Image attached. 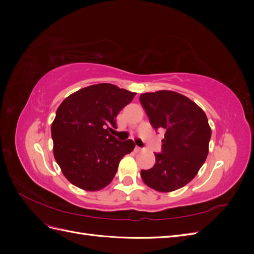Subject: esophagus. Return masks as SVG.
Segmentation results:
<instances>
[{"label": "esophagus", "mask_w": 254, "mask_h": 254, "mask_svg": "<svg viewBox=\"0 0 254 254\" xmlns=\"http://www.w3.org/2000/svg\"><path fill=\"white\" fill-rule=\"evenodd\" d=\"M135 151L136 152H140V151H142V148L139 147V146H135Z\"/></svg>", "instance_id": "obj_1"}]
</instances>
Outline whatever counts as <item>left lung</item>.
<instances>
[{
	"instance_id": "left-lung-1",
	"label": "left lung",
	"mask_w": 254,
	"mask_h": 254,
	"mask_svg": "<svg viewBox=\"0 0 254 254\" xmlns=\"http://www.w3.org/2000/svg\"><path fill=\"white\" fill-rule=\"evenodd\" d=\"M140 103L156 130L165 132L156 163L141 171L146 186L161 193L179 190L193 180L209 153L212 130L204 111L187 96L161 90L140 95Z\"/></svg>"
}]
</instances>
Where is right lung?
Wrapping results in <instances>:
<instances>
[{
	"mask_svg": "<svg viewBox=\"0 0 254 254\" xmlns=\"http://www.w3.org/2000/svg\"><path fill=\"white\" fill-rule=\"evenodd\" d=\"M136 93L111 83L82 88L60 104L52 123L53 152L65 178L88 191L106 188L120 161L134 148L110 132L120 111Z\"/></svg>",
	"mask_w": 254,
	"mask_h": 254,
	"instance_id": "obj_1",
	"label": "right lung"
}]
</instances>
